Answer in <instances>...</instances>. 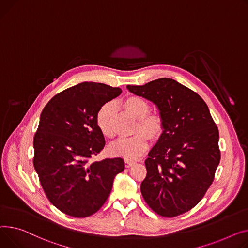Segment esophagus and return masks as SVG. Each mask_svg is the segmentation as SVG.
Returning <instances> with one entry per match:
<instances>
[{"mask_svg": "<svg viewBox=\"0 0 248 248\" xmlns=\"http://www.w3.org/2000/svg\"><path fill=\"white\" fill-rule=\"evenodd\" d=\"M134 164V162L133 161H129V160H125V166L127 167V168H129V167H131Z\"/></svg>", "mask_w": 248, "mask_h": 248, "instance_id": "esophagus-1", "label": "esophagus"}]
</instances>
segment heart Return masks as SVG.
Listing matches in <instances>:
<instances>
[{"label":"heart","mask_w":248,"mask_h":248,"mask_svg":"<svg viewBox=\"0 0 248 248\" xmlns=\"http://www.w3.org/2000/svg\"><path fill=\"white\" fill-rule=\"evenodd\" d=\"M122 105L126 111L139 119L136 131H141L143 133H137L129 138L117 140L110 145L108 151L113 156L122 157L126 160H136L148 148V136L151 140H158L162 136L165 127L164 120L159 114L149 113V103L139 96L127 97L123 100ZM114 112V104L108 102L101 106L96 113L95 120L97 127L102 135L106 138H112L114 136L112 128Z\"/></svg>","instance_id":"obj_1"}]
</instances>
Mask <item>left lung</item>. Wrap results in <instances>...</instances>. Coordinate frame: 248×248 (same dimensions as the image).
Wrapping results in <instances>:
<instances>
[{"label": "left lung", "mask_w": 248, "mask_h": 248, "mask_svg": "<svg viewBox=\"0 0 248 248\" xmlns=\"http://www.w3.org/2000/svg\"><path fill=\"white\" fill-rule=\"evenodd\" d=\"M127 89L153 102L165 126L145 160L142 196L161 216L185 213L205 195L220 161L219 132L208 106L197 93L170 78L128 85Z\"/></svg>", "instance_id": "left-lung-1"}]
</instances>
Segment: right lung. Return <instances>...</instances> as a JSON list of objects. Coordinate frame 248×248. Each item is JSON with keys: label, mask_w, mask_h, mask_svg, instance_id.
I'll return each mask as SVG.
<instances>
[{"label": "right lung", "mask_w": 248, "mask_h": 248, "mask_svg": "<svg viewBox=\"0 0 248 248\" xmlns=\"http://www.w3.org/2000/svg\"><path fill=\"white\" fill-rule=\"evenodd\" d=\"M118 87L83 82L55 95L44 107L34 136V167L52 204L67 215L96 213L110 195L124 160L90 162L105 146L96 124L101 106L121 94Z\"/></svg>", "instance_id": "obj_1"}]
</instances>
